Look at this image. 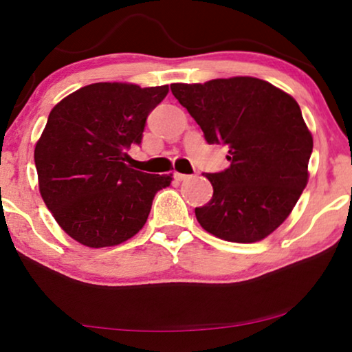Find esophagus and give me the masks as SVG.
I'll use <instances>...</instances> for the list:
<instances>
[{"label": "esophagus", "mask_w": 352, "mask_h": 352, "mask_svg": "<svg viewBox=\"0 0 352 352\" xmlns=\"http://www.w3.org/2000/svg\"><path fill=\"white\" fill-rule=\"evenodd\" d=\"M173 177H175L176 181H186V179H189V175H182V173H175V175H173Z\"/></svg>", "instance_id": "obj_1"}]
</instances>
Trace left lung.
Returning <instances> with one entry per match:
<instances>
[{
  "mask_svg": "<svg viewBox=\"0 0 352 352\" xmlns=\"http://www.w3.org/2000/svg\"><path fill=\"white\" fill-rule=\"evenodd\" d=\"M208 144L229 147L230 166L204 173L213 186L195 208L201 228L228 242L267 237L292 213L307 184L312 136L290 94L253 76L173 83Z\"/></svg>",
  "mask_w": 352,
  "mask_h": 352,
  "instance_id": "8db88e82",
  "label": "left lung"
}]
</instances>
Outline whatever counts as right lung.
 Returning a JSON list of instances; mask_svg holds the SVG:
<instances>
[{"label": "right lung", "mask_w": 352, "mask_h": 352, "mask_svg": "<svg viewBox=\"0 0 352 352\" xmlns=\"http://www.w3.org/2000/svg\"><path fill=\"white\" fill-rule=\"evenodd\" d=\"M168 91V85L94 83L51 110L35 147L38 184L47 210L76 242L91 248L126 242L146 224L157 192L171 184V175L126 163Z\"/></svg>", "instance_id": "obj_1"}]
</instances>
